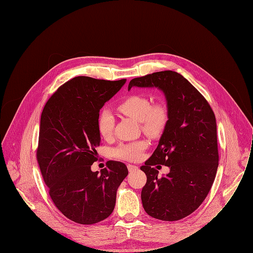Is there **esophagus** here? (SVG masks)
Segmentation results:
<instances>
[{
    "mask_svg": "<svg viewBox=\"0 0 253 253\" xmlns=\"http://www.w3.org/2000/svg\"><path fill=\"white\" fill-rule=\"evenodd\" d=\"M127 169H128L129 172H133V171L137 170L138 167L135 166V165H132V164H127Z\"/></svg>",
    "mask_w": 253,
    "mask_h": 253,
    "instance_id": "34e87169",
    "label": "esophagus"
}]
</instances>
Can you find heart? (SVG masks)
<instances>
[{"label": "heart", "instance_id": "heart-1", "mask_svg": "<svg viewBox=\"0 0 253 253\" xmlns=\"http://www.w3.org/2000/svg\"><path fill=\"white\" fill-rule=\"evenodd\" d=\"M123 115L139 123L141 130L150 137H158L165 129L168 122V109L163 102L151 104L143 95H130L125 98L117 107ZM115 120L109 111H103L97 121L98 132L103 138H110L114 132ZM148 147L145 139L122 142L112 150V155L118 159L137 161Z\"/></svg>", "mask_w": 253, "mask_h": 253}]
</instances>
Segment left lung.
<instances>
[{
  "label": "left lung",
  "instance_id": "obj_1",
  "mask_svg": "<svg viewBox=\"0 0 253 253\" xmlns=\"http://www.w3.org/2000/svg\"><path fill=\"white\" fill-rule=\"evenodd\" d=\"M131 87H157L168 108V122L159 143L143 166L146 183L141 191L145 211L157 219H181L204 202L213 183L218 150L214 114L205 97L181 74L160 71L132 79ZM170 172L158 177L154 166Z\"/></svg>",
  "mask_w": 253,
  "mask_h": 253
}]
</instances>
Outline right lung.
Here are the masks:
<instances>
[{
  "label": "right lung",
  "instance_id": "obj_1",
  "mask_svg": "<svg viewBox=\"0 0 253 253\" xmlns=\"http://www.w3.org/2000/svg\"><path fill=\"white\" fill-rule=\"evenodd\" d=\"M126 83L86 76L60 86L41 118L37 159L55 207L69 219L94 224L114 211L117 190L128 171L110 160L101 173L91 170L101 143L99 112Z\"/></svg>",
  "mask_w": 253,
  "mask_h": 253
}]
</instances>
